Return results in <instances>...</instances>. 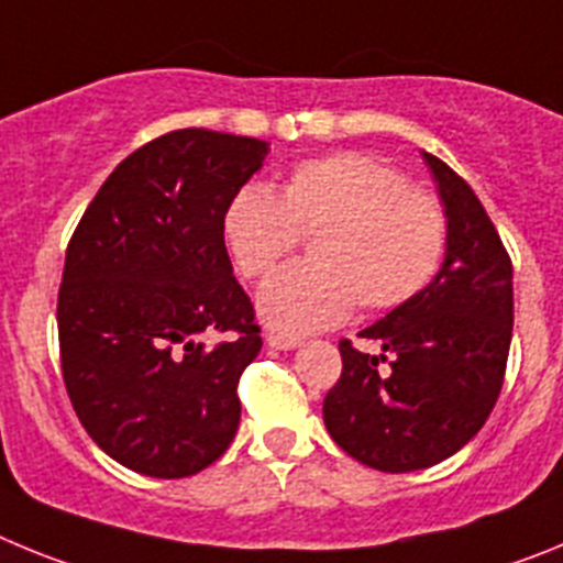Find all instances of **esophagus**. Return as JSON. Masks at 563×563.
<instances>
[{
    "label": "esophagus",
    "instance_id": "esophagus-1",
    "mask_svg": "<svg viewBox=\"0 0 563 563\" xmlns=\"http://www.w3.org/2000/svg\"><path fill=\"white\" fill-rule=\"evenodd\" d=\"M267 343H271L273 350H296V346H301V338H292V335H285V332H267Z\"/></svg>",
    "mask_w": 563,
    "mask_h": 563
}]
</instances>
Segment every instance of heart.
<instances>
[{"label": "heart", "mask_w": 563, "mask_h": 563, "mask_svg": "<svg viewBox=\"0 0 563 563\" xmlns=\"http://www.w3.org/2000/svg\"><path fill=\"white\" fill-rule=\"evenodd\" d=\"M312 236V262L278 271L258 290V316L285 335L327 330L363 310H395L431 285L445 256L449 220L429 191L361 152L290 168L282 191L247 183L222 213V236L245 278H262Z\"/></svg>", "instance_id": "obj_1"}]
</instances>
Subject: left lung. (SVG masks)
I'll use <instances>...</instances> for the list:
<instances>
[{"label":"left lung","instance_id":"1","mask_svg":"<svg viewBox=\"0 0 563 563\" xmlns=\"http://www.w3.org/2000/svg\"><path fill=\"white\" fill-rule=\"evenodd\" d=\"M422 161L449 220L445 262L420 296L357 332L380 355L338 343L343 369L324 397L332 440L386 474L431 467L474 440L514 338V265L494 222L454 168L429 152Z\"/></svg>","mask_w":563,"mask_h":563}]
</instances>
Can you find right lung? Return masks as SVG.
Instances as JSON below:
<instances>
[{
	"mask_svg": "<svg viewBox=\"0 0 563 563\" xmlns=\"http://www.w3.org/2000/svg\"><path fill=\"white\" fill-rule=\"evenodd\" d=\"M265 157L256 137L163 134L109 174L69 239L64 386L87 434L129 471L200 474L236 437V383L262 338L222 213ZM213 334L229 338L206 344Z\"/></svg>",
	"mask_w": 563,
	"mask_h": 563,
	"instance_id": "right-lung-1",
	"label": "right lung"
}]
</instances>
